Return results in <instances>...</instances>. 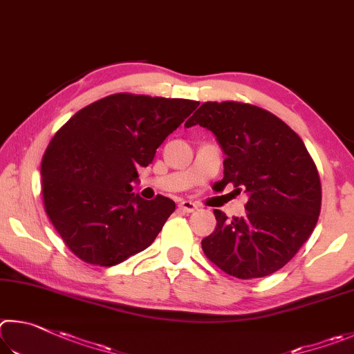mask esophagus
Listing matches in <instances>:
<instances>
[{
	"instance_id": "1",
	"label": "esophagus",
	"mask_w": 354,
	"mask_h": 354,
	"mask_svg": "<svg viewBox=\"0 0 354 354\" xmlns=\"http://www.w3.org/2000/svg\"><path fill=\"white\" fill-rule=\"evenodd\" d=\"M178 207H180V209L185 213H193L197 209L196 203L191 202V201H183V202H180V205H178Z\"/></svg>"
}]
</instances>
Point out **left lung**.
Listing matches in <instances>:
<instances>
[{
  "label": "left lung",
  "instance_id": "left-lung-1",
  "mask_svg": "<svg viewBox=\"0 0 354 354\" xmlns=\"http://www.w3.org/2000/svg\"><path fill=\"white\" fill-rule=\"evenodd\" d=\"M199 124L219 142L224 178L249 197L243 218L214 209L205 255L243 280L274 274L311 236L322 205L320 177L305 142L280 118L250 104L205 102L185 126Z\"/></svg>",
  "mask_w": 354,
  "mask_h": 354
}]
</instances>
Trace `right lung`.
I'll list each match as a JSON object with an SVG mask.
<instances>
[{"mask_svg":"<svg viewBox=\"0 0 354 354\" xmlns=\"http://www.w3.org/2000/svg\"><path fill=\"white\" fill-rule=\"evenodd\" d=\"M197 105L118 93L79 110L54 135L41 160L43 202L74 255L109 268L153 243L176 203L142 199L130 183Z\"/></svg>","mask_w":354,"mask_h":354,"instance_id":"obj_1","label":"right lung"}]
</instances>
